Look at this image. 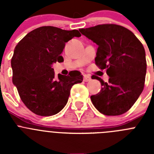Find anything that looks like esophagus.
<instances>
[{"mask_svg": "<svg viewBox=\"0 0 154 154\" xmlns=\"http://www.w3.org/2000/svg\"><path fill=\"white\" fill-rule=\"evenodd\" d=\"M91 80V77L89 75H83V81L84 82H89Z\"/></svg>", "mask_w": 154, "mask_h": 154, "instance_id": "obj_1", "label": "esophagus"}]
</instances>
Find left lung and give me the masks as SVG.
Listing matches in <instances>:
<instances>
[{
	"mask_svg": "<svg viewBox=\"0 0 154 154\" xmlns=\"http://www.w3.org/2000/svg\"><path fill=\"white\" fill-rule=\"evenodd\" d=\"M98 45L96 65L106 69L109 76L105 82L92 76L102 85L99 93L91 96L92 104L101 113L119 116L136 103L145 83L146 61L140 41L127 28L115 24H103L79 29Z\"/></svg>",
	"mask_w": 154,
	"mask_h": 154,
	"instance_id": "1",
	"label": "left lung"
}]
</instances>
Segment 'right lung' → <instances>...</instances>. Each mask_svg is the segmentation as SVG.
Returning <instances> with one entry per match:
<instances>
[{
	"label": "right lung",
	"mask_w": 154,
	"mask_h": 154,
	"mask_svg": "<svg viewBox=\"0 0 154 154\" xmlns=\"http://www.w3.org/2000/svg\"><path fill=\"white\" fill-rule=\"evenodd\" d=\"M80 36L78 30L42 26L30 31L16 45L11 58L12 81L21 101L36 115L49 116L60 112L71 88L82 82L79 71L56 77L51 67L64 61L61 55L65 43Z\"/></svg>",
	"instance_id": "right-lung-1"
}]
</instances>
